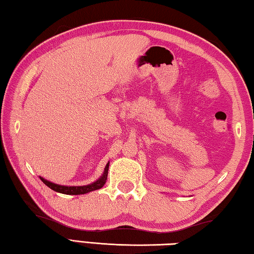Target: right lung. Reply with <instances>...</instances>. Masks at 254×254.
<instances>
[{
    "mask_svg": "<svg viewBox=\"0 0 254 254\" xmlns=\"http://www.w3.org/2000/svg\"><path fill=\"white\" fill-rule=\"evenodd\" d=\"M108 167H109V164H107L106 167H105L104 174L98 180H96L95 183L87 185V186H71V187L61 186V185L53 184V183H51V181L42 178V177H41V180L47 187H49V188L56 191V192H61V193H64V194H84V193L90 192V191H94V190H97V189L102 188V187L105 185V183H106V180H107Z\"/></svg>",
    "mask_w": 254,
    "mask_h": 254,
    "instance_id": "add662e5",
    "label": "right lung"
}]
</instances>
